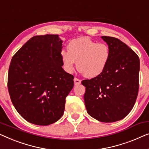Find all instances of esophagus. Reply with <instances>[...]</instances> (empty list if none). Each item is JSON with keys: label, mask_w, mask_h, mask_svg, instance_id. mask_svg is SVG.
I'll use <instances>...</instances> for the list:
<instances>
[{"label": "esophagus", "mask_w": 149, "mask_h": 149, "mask_svg": "<svg viewBox=\"0 0 149 149\" xmlns=\"http://www.w3.org/2000/svg\"><path fill=\"white\" fill-rule=\"evenodd\" d=\"M74 81L75 86H78V85H79L81 84V80L77 78V77H75L74 79Z\"/></svg>", "instance_id": "1"}]
</instances>
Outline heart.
Wrapping results in <instances>:
<instances>
[{"label": "heart", "instance_id": "heart-1", "mask_svg": "<svg viewBox=\"0 0 149 149\" xmlns=\"http://www.w3.org/2000/svg\"><path fill=\"white\" fill-rule=\"evenodd\" d=\"M110 49L106 44L96 43L87 37L74 39L68 44V51L62 50L60 57L65 71L74 72L75 65L81 73L93 78L104 72L110 58Z\"/></svg>", "mask_w": 149, "mask_h": 149}]
</instances>
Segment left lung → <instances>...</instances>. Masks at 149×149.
<instances>
[{
    "label": "left lung",
    "instance_id": "left-lung-1",
    "mask_svg": "<svg viewBox=\"0 0 149 149\" xmlns=\"http://www.w3.org/2000/svg\"><path fill=\"white\" fill-rule=\"evenodd\" d=\"M110 49V58L103 72L81 81L87 112L101 122L124 118L132 109L139 87L140 60L125 43L110 36H101Z\"/></svg>",
    "mask_w": 149,
    "mask_h": 149
}]
</instances>
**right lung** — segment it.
<instances>
[{
	"label": "right lung",
	"mask_w": 149,
	"mask_h": 149,
	"mask_svg": "<svg viewBox=\"0 0 149 149\" xmlns=\"http://www.w3.org/2000/svg\"><path fill=\"white\" fill-rule=\"evenodd\" d=\"M58 35L36 36L13 56L8 74L12 103L28 122L48 125L58 121L74 77L62 68Z\"/></svg>",
	"instance_id": "1"
}]
</instances>
